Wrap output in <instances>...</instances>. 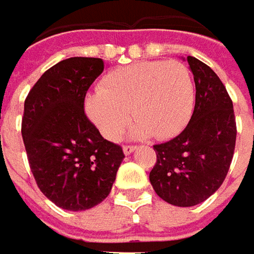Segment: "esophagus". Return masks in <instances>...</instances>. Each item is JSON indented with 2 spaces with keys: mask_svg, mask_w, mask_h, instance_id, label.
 I'll return each instance as SVG.
<instances>
[{
  "mask_svg": "<svg viewBox=\"0 0 254 254\" xmlns=\"http://www.w3.org/2000/svg\"><path fill=\"white\" fill-rule=\"evenodd\" d=\"M135 148H137V147H134V145H124V147H123L124 154L130 155L131 152H134V151H135Z\"/></svg>",
  "mask_w": 254,
  "mask_h": 254,
  "instance_id": "34e87169",
  "label": "esophagus"
}]
</instances>
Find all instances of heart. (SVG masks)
I'll use <instances>...</instances> for the list:
<instances>
[{
  "label": "heart",
  "instance_id": "obj_1",
  "mask_svg": "<svg viewBox=\"0 0 254 254\" xmlns=\"http://www.w3.org/2000/svg\"><path fill=\"white\" fill-rule=\"evenodd\" d=\"M194 100V82L185 64L175 60L139 61L110 71L100 89L86 96L85 110L110 141L123 135L131 115L138 123L134 128L137 137L151 134L169 139L186 127Z\"/></svg>",
  "mask_w": 254,
  "mask_h": 254
}]
</instances>
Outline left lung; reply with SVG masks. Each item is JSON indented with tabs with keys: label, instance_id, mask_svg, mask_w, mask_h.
<instances>
[{
	"label": "left lung",
	"instance_id": "8db88e82",
	"mask_svg": "<svg viewBox=\"0 0 254 254\" xmlns=\"http://www.w3.org/2000/svg\"><path fill=\"white\" fill-rule=\"evenodd\" d=\"M195 83L193 116L185 130L154 145L156 162L149 182L162 200L178 207L197 205L224 183L236 142L234 105L218 75L189 56Z\"/></svg>",
	"mask_w": 254,
	"mask_h": 254
}]
</instances>
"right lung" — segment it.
Segmentation results:
<instances>
[{
  "mask_svg": "<svg viewBox=\"0 0 254 254\" xmlns=\"http://www.w3.org/2000/svg\"><path fill=\"white\" fill-rule=\"evenodd\" d=\"M103 60L71 57L49 68L25 100L22 138L36 183L68 211L89 210L106 198L123 148L100 135L83 102L103 72Z\"/></svg>",
  "mask_w": 254,
  "mask_h": 254,
  "instance_id": "add662e5",
  "label": "right lung"
}]
</instances>
